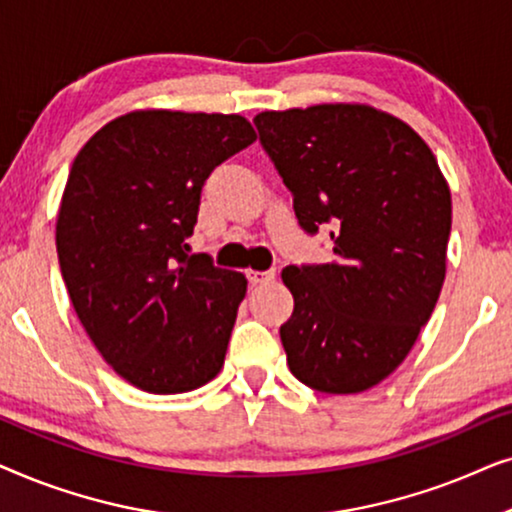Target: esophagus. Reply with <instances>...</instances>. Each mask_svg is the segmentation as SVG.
<instances>
[{
	"label": "esophagus",
	"mask_w": 512,
	"mask_h": 512,
	"mask_svg": "<svg viewBox=\"0 0 512 512\" xmlns=\"http://www.w3.org/2000/svg\"><path fill=\"white\" fill-rule=\"evenodd\" d=\"M247 277H249V284H251V286H265V284L275 282L277 272H275V270H268V272H256V270H251Z\"/></svg>",
	"instance_id": "obj_1"
}]
</instances>
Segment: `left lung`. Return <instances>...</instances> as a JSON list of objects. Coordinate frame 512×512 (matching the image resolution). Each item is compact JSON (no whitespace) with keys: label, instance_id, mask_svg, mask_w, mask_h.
Returning a JSON list of instances; mask_svg holds the SVG:
<instances>
[{"label":"left lung","instance_id":"8db88e82","mask_svg":"<svg viewBox=\"0 0 512 512\" xmlns=\"http://www.w3.org/2000/svg\"><path fill=\"white\" fill-rule=\"evenodd\" d=\"M254 123L298 223L310 235L331 226L335 254L282 270L286 363L307 387L359 394L401 366L438 303L450 186L429 144L370 104L261 111Z\"/></svg>","mask_w":512,"mask_h":512}]
</instances>
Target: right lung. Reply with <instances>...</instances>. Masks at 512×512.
Wrapping results in <instances>:
<instances>
[{
  "instance_id": "right-lung-1",
  "label": "right lung",
  "mask_w": 512,
  "mask_h": 512,
  "mask_svg": "<svg viewBox=\"0 0 512 512\" xmlns=\"http://www.w3.org/2000/svg\"><path fill=\"white\" fill-rule=\"evenodd\" d=\"M254 142L240 114L139 109L76 153L55 226L62 279L132 387L184 394L223 368L247 277L184 249L207 177Z\"/></svg>"
}]
</instances>
